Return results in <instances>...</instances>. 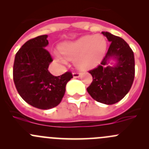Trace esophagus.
I'll return each mask as SVG.
<instances>
[{
	"instance_id": "obj_1",
	"label": "esophagus",
	"mask_w": 149,
	"mask_h": 149,
	"mask_svg": "<svg viewBox=\"0 0 149 149\" xmlns=\"http://www.w3.org/2000/svg\"><path fill=\"white\" fill-rule=\"evenodd\" d=\"M73 78H79L81 76V73L75 72V73H73Z\"/></svg>"
}]
</instances>
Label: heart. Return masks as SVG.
I'll use <instances>...</instances> for the list:
<instances>
[{
	"label": "heart",
	"instance_id": "b5f03b06",
	"mask_svg": "<svg viewBox=\"0 0 149 149\" xmlns=\"http://www.w3.org/2000/svg\"><path fill=\"white\" fill-rule=\"evenodd\" d=\"M107 40L102 34H87L73 41L64 42L61 45L60 53L54 52L58 62L66 63L67 60H74V65L82 70L98 64L107 50Z\"/></svg>",
	"mask_w": 149,
	"mask_h": 149
}]
</instances>
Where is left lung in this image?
<instances>
[{
	"mask_svg": "<svg viewBox=\"0 0 149 149\" xmlns=\"http://www.w3.org/2000/svg\"><path fill=\"white\" fill-rule=\"evenodd\" d=\"M102 34L111 44L101 65L89 71L93 81L87 91L97 102L110 105L120 101L131 88L135 76L134 54L123 39L107 31ZM111 60L113 62L110 63Z\"/></svg>",
	"mask_w": 149,
	"mask_h": 149,
	"instance_id": "1",
	"label": "left lung"
}]
</instances>
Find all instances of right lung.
Masks as SVG:
<instances>
[{"label": "right lung", "instance_id": "obj_1", "mask_svg": "<svg viewBox=\"0 0 149 149\" xmlns=\"http://www.w3.org/2000/svg\"><path fill=\"white\" fill-rule=\"evenodd\" d=\"M47 34L29 40L16 54L13 63V81L19 95L29 104L49 109L61 103L68 82L73 78L66 72L55 76L48 70L52 60L45 47Z\"/></svg>", "mask_w": 149, "mask_h": 149}]
</instances>
